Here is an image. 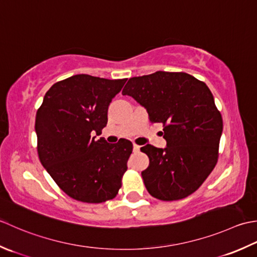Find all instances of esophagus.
I'll return each mask as SVG.
<instances>
[{"label": "esophagus", "instance_id": "obj_1", "mask_svg": "<svg viewBox=\"0 0 257 257\" xmlns=\"http://www.w3.org/2000/svg\"><path fill=\"white\" fill-rule=\"evenodd\" d=\"M140 149H141V146L140 145H138V144H133V151L134 152H139L140 151Z\"/></svg>", "mask_w": 257, "mask_h": 257}]
</instances>
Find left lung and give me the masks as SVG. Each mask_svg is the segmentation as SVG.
<instances>
[{"mask_svg": "<svg viewBox=\"0 0 257 257\" xmlns=\"http://www.w3.org/2000/svg\"><path fill=\"white\" fill-rule=\"evenodd\" d=\"M122 94L144 106L152 123L163 124L166 148H141L150 159L142 172L146 190L161 201L191 195L218 159L223 119L212 92L187 73L159 71L130 78Z\"/></svg>", "mask_w": 257, "mask_h": 257, "instance_id": "obj_1", "label": "left lung"}]
</instances>
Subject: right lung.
Listing matches in <instances>:
<instances>
[{
	"label": "right lung",
	"mask_w": 257,
	"mask_h": 257,
	"mask_svg": "<svg viewBox=\"0 0 257 257\" xmlns=\"http://www.w3.org/2000/svg\"><path fill=\"white\" fill-rule=\"evenodd\" d=\"M126 80L73 75L52 85L36 112L41 163L61 190L76 201L112 200L122 186L132 142L121 139L109 144L94 134L106 126L109 103Z\"/></svg>",
	"instance_id": "right-lung-1"
}]
</instances>
